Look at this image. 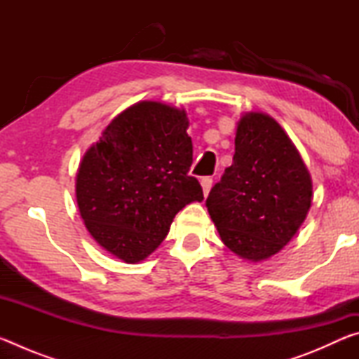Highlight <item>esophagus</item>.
I'll return each mask as SVG.
<instances>
[{"label":"esophagus","instance_id":"34e87169","mask_svg":"<svg viewBox=\"0 0 359 359\" xmlns=\"http://www.w3.org/2000/svg\"><path fill=\"white\" fill-rule=\"evenodd\" d=\"M212 177H203L201 179V187H203V191H204V196H208L209 194V191H210V188H212Z\"/></svg>","mask_w":359,"mask_h":359}]
</instances>
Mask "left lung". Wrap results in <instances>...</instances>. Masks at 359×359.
Masks as SVG:
<instances>
[{
  "label": "left lung",
  "instance_id": "1",
  "mask_svg": "<svg viewBox=\"0 0 359 359\" xmlns=\"http://www.w3.org/2000/svg\"><path fill=\"white\" fill-rule=\"evenodd\" d=\"M233 165L212 187L205 205L223 244L261 261L287 245L306 220L312 180L282 126L266 114L241 118Z\"/></svg>",
  "mask_w": 359,
  "mask_h": 359
}]
</instances>
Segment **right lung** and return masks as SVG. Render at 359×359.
<instances>
[{"label":"right lung","instance_id":"obj_1","mask_svg":"<svg viewBox=\"0 0 359 359\" xmlns=\"http://www.w3.org/2000/svg\"><path fill=\"white\" fill-rule=\"evenodd\" d=\"M185 111L142 101L117 115L83 155L76 196L85 226L107 252L137 263L166 238L175 214L204 194Z\"/></svg>","mask_w":359,"mask_h":359}]
</instances>
